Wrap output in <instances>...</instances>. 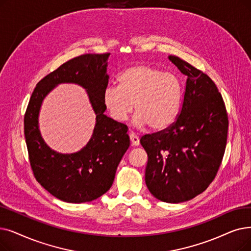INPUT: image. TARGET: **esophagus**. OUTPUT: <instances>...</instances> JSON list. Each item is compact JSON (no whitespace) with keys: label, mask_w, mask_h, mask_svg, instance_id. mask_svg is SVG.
Instances as JSON below:
<instances>
[{"label":"esophagus","mask_w":251,"mask_h":251,"mask_svg":"<svg viewBox=\"0 0 251 251\" xmlns=\"http://www.w3.org/2000/svg\"><path fill=\"white\" fill-rule=\"evenodd\" d=\"M129 137H130V140H131V145H132L133 147L139 146V138H138V136H137L136 134L130 133V134H129Z\"/></svg>","instance_id":"1"}]
</instances>
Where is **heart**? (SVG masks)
<instances>
[{"label":"heart","mask_w":251,"mask_h":251,"mask_svg":"<svg viewBox=\"0 0 251 251\" xmlns=\"http://www.w3.org/2000/svg\"><path fill=\"white\" fill-rule=\"evenodd\" d=\"M119 86L103 90L102 103L114 121L123 123L135 108L133 124L150 125L160 131L176 121L181 102V85L171 73L147 64L127 68L119 78Z\"/></svg>","instance_id":"b5f03b06"}]
</instances>
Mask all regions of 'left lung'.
Returning <instances> with one entry per match:
<instances>
[{
	"label": "left lung",
	"instance_id": "obj_1",
	"mask_svg": "<svg viewBox=\"0 0 251 251\" xmlns=\"http://www.w3.org/2000/svg\"><path fill=\"white\" fill-rule=\"evenodd\" d=\"M168 58L187 75L181 111L169 128L143 136L140 144L148 154L151 194L163 202L181 203L204 192L215 177L228 121L223 97L208 75L177 56Z\"/></svg>",
	"mask_w": 251,
	"mask_h": 251
}]
</instances>
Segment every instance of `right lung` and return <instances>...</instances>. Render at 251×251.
<instances>
[{
    "label": "right lung",
    "mask_w": 251,
    "mask_h": 251,
    "mask_svg": "<svg viewBox=\"0 0 251 251\" xmlns=\"http://www.w3.org/2000/svg\"><path fill=\"white\" fill-rule=\"evenodd\" d=\"M108 56L110 53L84 54L63 63L37 84L26 108L25 136L32 172L43 188L64 202H90L110 190L119 163L130 146L127 126L104 115L102 93L110 78ZM63 82L83 86L97 116L89 143L71 154L52 150L38 127L45 97Z\"/></svg>",
    "instance_id": "obj_1"
}]
</instances>
